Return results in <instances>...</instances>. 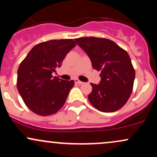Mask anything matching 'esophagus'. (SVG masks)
I'll use <instances>...</instances> for the list:
<instances>
[{
  "mask_svg": "<svg viewBox=\"0 0 157 157\" xmlns=\"http://www.w3.org/2000/svg\"><path fill=\"white\" fill-rule=\"evenodd\" d=\"M75 83L78 84V85H82V84H83V82H82V81H80L79 80H77V79H75Z\"/></svg>",
  "mask_w": 157,
  "mask_h": 157,
  "instance_id": "1",
  "label": "esophagus"
}]
</instances>
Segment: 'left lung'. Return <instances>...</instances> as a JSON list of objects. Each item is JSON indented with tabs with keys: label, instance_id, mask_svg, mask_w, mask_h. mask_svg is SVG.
<instances>
[{
	"label": "left lung",
	"instance_id": "8db88e82",
	"mask_svg": "<svg viewBox=\"0 0 157 157\" xmlns=\"http://www.w3.org/2000/svg\"><path fill=\"white\" fill-rule=\"evenodd\" d=\"M75 40L89 57L93 68L101 72L100 84L91 83L89 102L102 112L120 109L132 93L135 78L128 52L106 38L86 37Z\"/></svg>",
	"mask_w": 157,
	"mask_h": 157
}]
</instances>
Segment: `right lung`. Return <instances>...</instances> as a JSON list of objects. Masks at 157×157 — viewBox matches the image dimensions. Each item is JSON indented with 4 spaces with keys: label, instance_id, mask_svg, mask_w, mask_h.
I'll return each instance as SVG.
<instances>
[{
    "label": "right lung",
    "instance_id": "obj_1",
    "mask_svg": "<svg viewBox=\"0 0 157 157\" xmlns=\"http://www.w3.org/2000/svg\"><path fill=\"white\" fill-rule=\"evenodd\" d=\"M76 46L72 39L51 40L30 50L17 69V88L23 102L40 116L57 113L64 105L74 80H63L52 74L62 65Z\"/></svg>",
    "mask_w": 157,
    "mask_h": 157
}]
</instances>
